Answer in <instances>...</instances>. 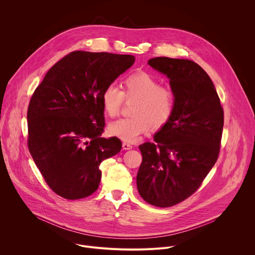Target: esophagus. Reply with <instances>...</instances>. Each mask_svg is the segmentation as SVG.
<instances>
[{
    "label": "esophagus",
    "mask_w": 255,
    "mask_h": 255,
    "mask_svg": "<svg viewBox=\"0 0 255 255\" xmlns=\"http://www.w3.org/2000/svg\"><path fill=\"white\" fill-rule=\"evenodd\" d=\"M122 146H123L124 150H129V149H132V147H133L132 145L130 143H128V142H123Z\"/></svg>",
    "instance_id": "1"
}]
</instances>
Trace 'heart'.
Listing matches in <instances>:
<instances>
[{"label": "heart", "instance_id": "b5f03b06", "mask_svg": "<svg viewBox=\"0 0 255 255\" xmlns=\"http://www.w3.org/2000/svg\"><path fill=\"white\" fill-rule=\"evenodd\" d=\"M103 110L107 116L119 115L126 102L135 101L133 117L117 120L109 125V133L127 142H133L143 133L163 128L171 119L175 109V94L171 88L160 86L159 82L145 71L127 77L122 91L115 86L107 87L101 96Z\"/></svg>", "mask_w": 255, "mask_h": 255}]
</instances>
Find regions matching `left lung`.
<instances>
[{"instance_id":"1","label":"left lung","mask_w":255,"mask_h":255,"mask_svg":"<svg viewBox=\"0 0 255 255\" xmlns=\"http://www.w3.org/2000/svg\"><path fill=\"white\" fill-rule=\"evenodd\" d=\"M148 64L169 79L175 109L154 142L139 145L137 189L145 202L167 208L191 197L216 163L224 111L210 77L198 63L162 56Z\"/></svg>"}]
</instances>
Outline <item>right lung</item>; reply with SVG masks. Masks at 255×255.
<instances>
[{"label":"right lung","mask_w":255,"mask_h":255,"mask_svg":"<svg viewBox=\"0 0 255 255\" xmlns=\"http://www.w3.org/2000/svg\"><path fill=\"white\" fill-rule=\"evenodd\" d=\"M129 54L72 51L35 89L28 106L29 152L48 187L67 200L97 191L101 162L117 154V137L103 138V91L133 65Z\"/></svg>","instance_id":"add662e5"}]
</instances>
